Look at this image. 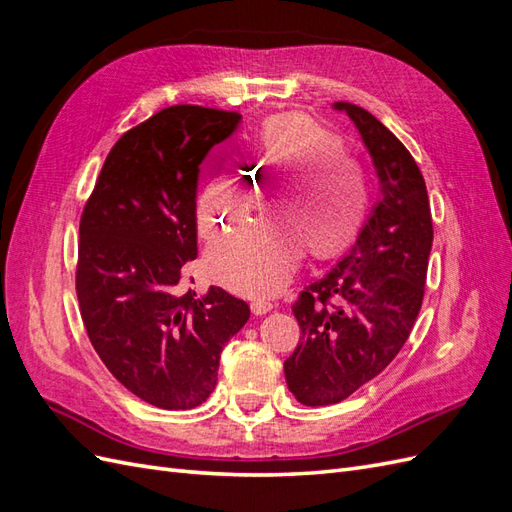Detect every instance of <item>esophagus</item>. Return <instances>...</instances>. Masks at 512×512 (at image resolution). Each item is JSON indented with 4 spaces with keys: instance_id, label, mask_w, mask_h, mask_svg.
I'll list each match as a JSON object with an SVG mask.
<instances>
[{
    "instance_id": "obj_1",
    "label": "esophagus",
    "mask_w": 512,
    "mask_h": 512,
    "mask_svg": "<svg viewBox=\"0 0 512 512\" xmlns=\"http://www.w3.org/2000/svg\"><path fill=\"white\" fill-rule=\"evenodd\" d=\"M273 309V301L271 299H254L252 301V312L256 314V316H262V314H267V312H271Z\"/></svg>"
}]
</instances>
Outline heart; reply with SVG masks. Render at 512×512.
I'll return each instance as SVG.
<instances>
[{"label":"heart","instance_id":"heart-1","mask_svg":"<svg viewBox=\"0 0 512 512\" xmlns=\"http://www.w3.org/2000/svg\"><path fill=\"white\" fill-rule=\"evenodd\" d=\"M256 164L275 185L288 188L282 215L303 230L318 252L333 250L359 226L369 179L337 134L303 117L277 121L260 138ZM258 196L260 181L252 170L228 162L198 198L200 235L218 241L250 213ZM303 250L305 241L292 224L265 222L220 245L211 265L232 288L269 292L299 265Z\"/></svg>","mask_w":512,"mask_h":512}]
</instances>
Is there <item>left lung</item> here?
Here are the masks:
<instances>
[{
  "label": "left lung",
  "mask_w": 512,
  "mask_h": 512,
  "mask_svg": "<svg viewBox=\"0 0 512 512\" xmlns=\"http://www.w3.org/2000/svg\"><path fill=\"white\" fill-rule=\"evenodd\" d=\"M333 106L361 132L380 198L350 252L292 305L301 342L284 374L303 406L339 404L404 348L423 305L433 241L425 179L410 151L365 108Z\"/></svg>",
  "instance_id": "obj_1"
}]
</instances>
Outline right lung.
I'll list each match as a JSON object with an SVG mask.
<instances>
[{
	"instance_id": "right-lung-1",
	"label": "right lung",
	"mask_w": 512,
	"mask_h": 512,
	"mask_svg": "<svg viewBox=\"0 0 512 512\" xmlns=\"http://www.w3.org/2000/svg\"><path fill=\"white\" fill-rule=\"evenodd\" d=\"M239 121L177 104L138 123L106 156L81 215L76 297L89 342L130 393L162 410L203 404L224 344L250 318L218 286L203 297L185 286L200 164Z\"/></svg>"
}]
</instances>
